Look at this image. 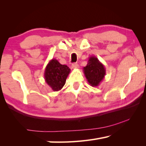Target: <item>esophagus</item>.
Instances as JSON below:
<instances>
[{
	"label": "esophagus",
	"mask_w": 146,
	"mask_h": 146,
	"mask_svg": "<svg viewBox=\"0 0 146 146\" xmlns=\"http://www.w3.org/2000/svg\"><path fill=\"white\" fill-rule=\"evenodd\" d=\"M71 67H72V69H78L79 68V66L77 63H74V64H72Z\"/></svg>",
	"instance_id": "obj_1"
}]
</instances>
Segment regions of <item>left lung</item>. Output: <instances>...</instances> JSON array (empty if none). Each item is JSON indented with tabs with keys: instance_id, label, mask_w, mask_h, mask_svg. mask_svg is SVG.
<instances>
[{
	"instance_id": "left-lung-1",
	"label": "left lung",
	"mask_w": 146,
	"mask_h": 146,
	"mask_svg": "<svg viewBox=\"0 0 146 146\" xmlns=\"http://www.w3.org/2000/svg\"><path fill=\"white\" fill-rule=\"evenodd\" d=\"M83 72L89 84L92 87L98 86L104 78L106 68L96 56H90Z\"/></svg>"
}]
</instances>
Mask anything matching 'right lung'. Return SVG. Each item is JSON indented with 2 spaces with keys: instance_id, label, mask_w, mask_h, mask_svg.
<instances>
[{
  "instance_id": "add662e5",
  "label": "right lung",
  "mask_w": 146,
  "mask_h": 146,
  "mask_svg": "<svg viewBox=\"0 0 146 146\" xmlns=\"http://www.w3.org/2000/svg\"><path fill=\"white\" fill-rule=\"evenodd\" d=\"M70 69L66 65H62L56 59H52L45 68V82L54 92L60 90L66 83Z\"/></svg>"
}]
</instances>
